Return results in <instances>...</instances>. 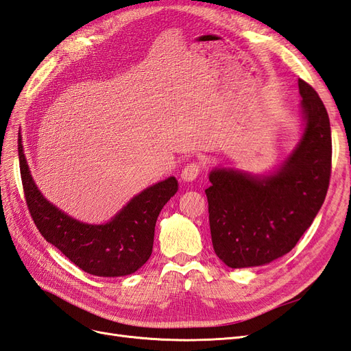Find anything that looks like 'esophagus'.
<instances>
[{
  "instance_id": "34e87169",
  "label": "esophagus",
  "mask_w": 351,
  "mask_h": 351,
  "mask_svg": "<svg viewBox=\"0 0 351 351\" xmlns=\"http://www.w3.org/2000/svg\"><path fill=\"white\" fill-rule=\"evenodd\" d=\"M200 171H202V167H200V164H197V162H190V164H187L184 168H183V171H182V178L184 180V182H193V180H196V177L200 174Z\"/></svg>"
}]
</instances>
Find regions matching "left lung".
<instances>
[{
    "label": "left lung",
    "mask_w": 351,
    "mask_h": 351,
    "mask_svg": "<svg viewBox=\"0 0 351 351\" xmlns=\"http://www.w3.org/2000/svg\"><path fill=\"white\" fill-rule=\"evenodd\" d=\"M300 136L271 171L214 167L205 190L212 246L230 268L271 263L289 253L319 212L331 176V125L319 95L299 80Z\"/></svg>",
    "instance_id": "1"
}]
</instances>
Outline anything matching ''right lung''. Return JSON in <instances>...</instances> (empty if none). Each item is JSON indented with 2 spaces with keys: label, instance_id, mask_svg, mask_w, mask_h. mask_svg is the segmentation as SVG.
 <instances>
[{
  "label": "right lung",
  "instance_id": "obj_1",
  "mask_svg": "<svg viewBox=\"0 0 351 351\" xmlns=\"http://www.w3.org/2000/svg\"><path fill=\"white\" fill-rule=\"evenodd\" d=\"M19 161L29 212L39 232L76 267L97 277H125L151 258L159 212L178 190L176 177L146 187L104 224H88L40 193L30 174L22 139Z\"/></svg>",
  "mask_w": 351,
  "mask_h": 351
}]
</instances>
